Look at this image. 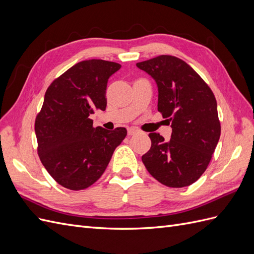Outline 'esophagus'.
Instances as JSON below:
<instances>
[{"label":"esophagus","instance_id":"esophagus-1","mask_svg":"<svg viewBox=\"0 0 254 254\" xmlns=\"http://www.w3.org/2000/svg\"><path fill=\"white\" fill-rule=\"evenodd\" d=\"M137 132H139V130H137V129L134 128V127H130V128L128 129V135H134V134H136Z\"/></svg>","mask_w":254,"mask_h":254}]
</instances>
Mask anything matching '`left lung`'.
Listing matches in <instances>:
<instances>
[{
  "label": "left lung",
  "instance_id": "left-lung-1",
  "mask_svg": "<svg viewBox=\"0 0 254 254\" xmlns=\"http://www.w3.org/2000/svg\"><path fill=\"white\" fill-rule=\"evenodd\" d=\"M136 66L156 81L158 111L172 124L170 141L151 132L142 156L148 173L170 188L197 181L209 165L220 136L217 103L212 90L183 60L161 55Z\"/></svg>",
  "mask_w": 254,
  "mask_h": 254
}]
</instances>
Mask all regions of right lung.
<instances>
[{
    "instance_id": "obj_1",
    "label": "right lung",
    "mask_w": 254,
    "mask_h": 254,
    "mask_svg": "<svg viewBox=\"0 0 254 254\" xmlns=\"http://www.w3.org/2000/svg\"><path fill=\"white\" fill-rule=\"evenodd\" d=\"M120 68L111 61L84 60L45 92L35 123L38 153L45 170L65 189L79 190L96 182L127 135L123 127L94 128L89 119L95 110H106L107 83Z\"/></svg>"
}]
</instances>
